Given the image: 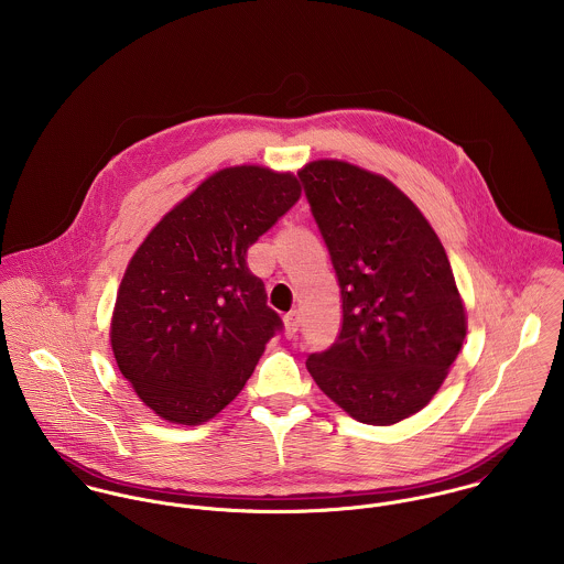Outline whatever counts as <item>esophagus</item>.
<instances>
[{"mask_svg": "<svg viewBox=\"0 0 564 564\" xmlns=\"http://www.w3.org/2000/svg\"><path fill=\"white\" fill-rule=\"evenodd\" d=\"M297 329H300V317L297 315L284 317V334H286V338H293L297 334Z\"/></svg>", "mask_w": 564, "mask_h": 564, "instance_id": "1", "label": "esophagus"}]
</instances>
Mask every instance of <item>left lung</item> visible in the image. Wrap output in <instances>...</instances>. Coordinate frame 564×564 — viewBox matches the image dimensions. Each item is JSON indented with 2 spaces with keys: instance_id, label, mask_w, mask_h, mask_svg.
I'll list each match as a JSON object with an SVG mask.
<instances>
[{
  "instance_id": "left-lung-1",
  "label": "left lung",
  "mask_w": 564,
  "mask_h": 564,
  "mask_svg": "<svg viewBox=\"0 0 564 564\" xmlns=\"http://www.w3.org/2000/svg\"><path fill=\"white\" fill-rule=\"evenodd\" d=\"M343 300L336 340L306 367L349 416L393 425L425 408L467 336V311L430 221L389 177L322 159L300 171Z\"/></svg>"
}]
</instances>
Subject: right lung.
<instances>
[{"mask_svg":"<svg viewBox=\"0 0 564 564\" xmlns=\"http://www.w3.org/2000/svg\"><path fill=\"white\" fill-rule=\"evenodd\" d=\"M291 171L226 166L177 202L130 258L110 347L139 400L175 425H202L253 373L280 317L247 269L258 241L297 199Z\"/></svg>","mask_w":564,"mask_h":564,"instance_id":"add662e5","label":"right lung"}]
</instances>
